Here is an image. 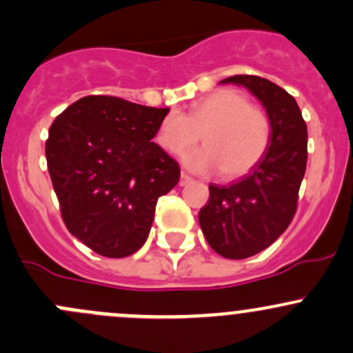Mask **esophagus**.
Instances as JSON below:
<instances>
[{
	"label": "esophagus",
	"instance_id": "obj_1",
	"mask_svg": "<svg viewBox=\"0 0 353 353\" xmlns=\"http://www.w3.org/2000/svg\"><path fill=\"white\" fill-rule=\"evenodd\" d=\"M191 181H193V177H191V176H188L186 172H183V174H181V179H179V184H181V186H186V184H190Z\"/></svg>",
	"mask_w": 353,
	"mask_h": 353
}]
</instances>
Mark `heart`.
<instances>
[{"label":"heart","mask_w":353,"mask_h":353,"mask_svg":"<svg viewBox=\"0 0 353 353\" xmlns=\"http://www.w3.org/2000/svg\"><path fill=\"white\" fill-rule=\"evenodd\" d=\"M199 134L205 147L184 157L188 169L198 174L220 170L223 179H237L265 157L272 140V121L243 92L220 88L194 101L184 114L163 116L155 140L167 154L181 155L198 143Z\"/></svg>","instance_id":"obj_1"}]
</instances>
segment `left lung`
I'll use <instances>...</instances> for the list:
<instances>
[{"label":"left lung","mask_w":353,"mask_h":353,"mask_svg":"<svg viewBox=\"0 0 353 353\" xmlns=\"http://www.w3.org/2000/svg\"><path fill=\"white\" fill-rule=\"evenodd\" d=\"M222 83L249 88L272 121L270 147L258 165L229 186L210 184V198L198 215L213 251L223 258L244 259L275 243L297 212L307 163V126L295 99L273 81L234 74Z\"/></svg>","instance_id":"left-lung-1"}]
</instances>
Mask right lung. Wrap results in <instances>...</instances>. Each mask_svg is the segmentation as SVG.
<instances>
[{
    "mask_svg": "<svg viewBox=\"0 0 353 353\" xmlns=\"http://www.w3.org/2000/svg\"><path fill=\"white\" fill-rule=\"evenodd\" d=\"M167 112L88 95L49 128L46 159L61 219L97 254L137 252L150 234L157 199L179 183V163L152 141Z\"/></svg>",
    "mask_w": 353,
    "mask_h": 353,
    "instance_id": "obj_1",
    "label": "right lung"
}]
</instances>
